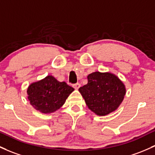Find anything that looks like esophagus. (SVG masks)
I'll list each match as a JSON object with an SVG mask.
<instances>
[{
	"label": "esophagus",
	"instance_id": "obj_1",
	"mask_svg": "<svg viewBox=\"0 0 155 155\" xmlns=\"http://www.w3.org/2000/svg\"><path fill=\"white\" fill-rule=\"evenodd\" d=\"M73 87H74V89L78 90L79 87H80V84H79V83H76V84H73Z\"/></svg>",
	"mask_w": 155,
	"mask_h": 155
}]
</instances>
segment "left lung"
I'll return each mask as SVG.
<instances>
[{"mask_svg":"<svg viewBox=\"0 0 155 155\" xmlns=\"http://www.w3.org/2000/svg\"><path fill=\"white\" fill-rule=\"evenodd\" d=\"M87 84L79 87L88 108L98 115H106L115 111L126 94L124 83L110 73H92Z\"/></svg>","mask_w":155,"mask_h":155,"instance_id":"8db88e82","label":"left lung"}]
</instances>
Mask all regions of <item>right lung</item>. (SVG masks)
<instances>
[{
  "mask_svg": "<svg viewBox=\"0 0 155 155\" xmlns=\"http://www.w3.org/2000/svg\"><path fill=\"white\" fill-rule=\"evenodd\" d=\"M74 91L64 81L60 82L54 76H48L31 84L27 90L30 104L42 113H51L59 109Z\"/></svg>",
  "mask_w": 155,
  "mask_h": 155,
  "instance_id": "add662e5",
  "label": "right lung"
}]
</instances>
